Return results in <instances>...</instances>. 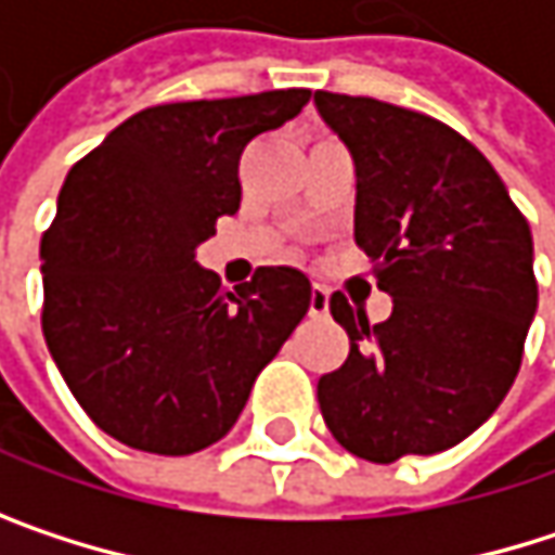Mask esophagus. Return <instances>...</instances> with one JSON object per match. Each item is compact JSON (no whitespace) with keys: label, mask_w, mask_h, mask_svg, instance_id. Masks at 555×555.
<instances>
[{"label":"esophagus","mask_w":555,"mask_h":555,"mask_svg":"<svg viewBox=\"0 0 555 555\" xmlns=\"http://www.w3.org/2000/svg\"><path fill=\"white\" fill-rule=\"evenodd\" d=\"M308 314H311V318H324V314H327V288H324V285H311Z\"/></svg>","instance_id":"1"}]
</instances>
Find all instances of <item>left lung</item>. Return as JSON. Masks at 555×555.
<instances>
[{
  "mask_svg": "<svg viewBox=\"0 0 555 555\" xmlns=\"http://www.w3.org/2000/svg\"><path fill=\"white\" fill-rule=\"evenodd\" d=\"M314 105L353 154V237L391 295L379 324L331 295L350 353L318 379L324 424L370 463L450 450L520 370L537 311L530 224L450 125L370 95L318 89Z\"/></svg>",
  "mask_w": 555,
  "mask_h": 555,
  "instance_id": "1",
  "label": "left lung"
}]
</instances>
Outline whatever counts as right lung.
Segmentation results:
<instances>
[{
  "label": "right lung",
  "mask_w": 555,
  "mask_h": 555,
  "mask_svg": "<svg viewBox=\"0 0 555 555\" xmlns=\"http://www.w3.org/2000/svg\"><path fill=\"white\" fill-rule=\"evenodd\" d=\"M308 89L151 105L69 169L41 237V331L63 383L108 437L160 456L218 443L311 301L292 267L234 292L195 263L241 208V154Z\"/></svg>",
  "instance_id": "obj_1"
}]
</instances>
